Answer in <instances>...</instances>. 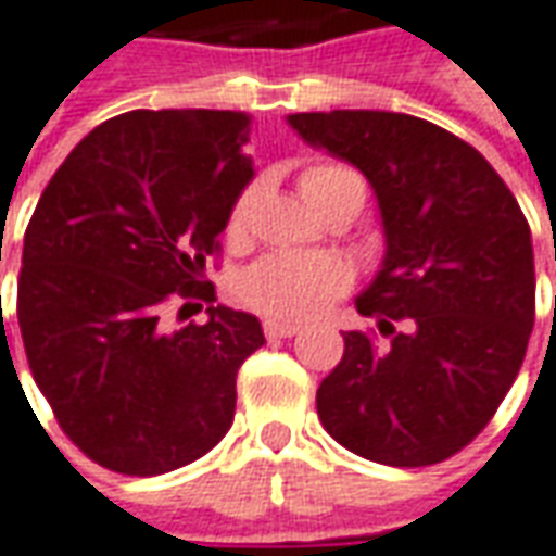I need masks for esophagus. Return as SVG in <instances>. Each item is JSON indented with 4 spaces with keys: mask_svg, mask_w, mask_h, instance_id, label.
<instances>
[{
    "mask_svg": "<svg viewBox=\"0 0 556 556\" xmlns=\"http://www.w3.org/2000/svg\"><path fill=\"white\" fill-rule=\"evenodd\" d=\"M300 329V324H285V320H266V324H263L266 339H290V336H296Z\"/></svg>",
    "mask_w": 556,
    "mask_h": 556,
    "instance_id": "1",
    "label": "esophagus"
}]
</instances>
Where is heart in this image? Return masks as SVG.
Instances as JSON below:
<instances>
[{
    "instance_id": "b5f03b06",
    "label": "heart",
    "mask_w": 556,
    "mask_h": 556,
    "mask_svg": "<svg viewBox=\"0 0 556 556\" xmlns=\"http://www.w3.org/2000/svg\"><path fill=\"white\" fill-rule=\"evenodd\" d=\"M342 184H354L363 190V178L342 163H317L305 168L300 178L302 197L315 212H320L329 193ZM248 205H251V193L239 197V202L232 205L229 232H241L248 220ZM348 285H351V269L339 256L269 254L241 275L239 296L256 315L293 324L320 315L329 302L342 296Z\"/></svg>"
}]
</instances>
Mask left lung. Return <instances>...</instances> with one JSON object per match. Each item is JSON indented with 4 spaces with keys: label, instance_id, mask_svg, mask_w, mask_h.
Wrapping results in <instances>:
<instances>
[{
    "label": "left lung",
    "instance_id": "obj_1",
    "mask_svg": "<svg viewBox=\"0 0 556 556\" xmlns=\"http://www.w3.org/2000/svg\"><path fill=\"white\" fill-rule=\"evenodd\" d=\"M312 148L372 184L381 269L357 296L388 344L344 332L317 388L324 430L384 466H432L469 445L515 384L535 320L530 224L472 144L396 111L290 114Z\"/></svg>",
    "mask_w": 556,
    "mask_h": 556
}]
</instances>
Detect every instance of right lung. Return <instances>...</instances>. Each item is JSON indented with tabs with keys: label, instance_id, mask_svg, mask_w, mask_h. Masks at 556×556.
Listing matches in <instances>:
<instances>
[{
	"label": "right lung",
	"instance_id": "add662e5",
	"mask_svg": "<svg viewBox=\"0 0 556 556\" xmlns=\"http://www.w3.org/2000/svg\"><path fill=\"white\" fill-rule=\"evenodd\" d=\"M248 132L241 111H126L75 144L26 227L29 369L63 432L111 472L163 476L208 454L232 427L239 366L266 344L227 305L166 327L181 300L214 302L199 271L254 178Z\"/></svg>",
	"mask_w": 556,
	"mask_h": 556
}]
</instances>
